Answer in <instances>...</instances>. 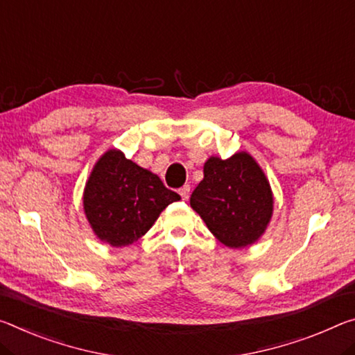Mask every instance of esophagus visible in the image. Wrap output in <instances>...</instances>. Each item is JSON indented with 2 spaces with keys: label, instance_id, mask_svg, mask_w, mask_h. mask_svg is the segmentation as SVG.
Masks as SVG:
<instances>
[{
  "label": "esophagus",
  "instance_id": "1",
  "mask_svg": "<svg viewBox=\"0 0 355 355\" xmlns=\"http://www.w3.org/2000/svg\"><path fill=\"white\" fill-rule=\"evenodd\" d=\"M189 191H191L189 184H184V187H182V188L178 189V193H180V196H182L183 200H187L189 198Z\"/></svg>",
  "mask_w": 355,
  "mask_h": 355
}]
</instances>
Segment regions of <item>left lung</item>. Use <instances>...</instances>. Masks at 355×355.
<instances>
[{
    "label": "left lung",
    "instance_id": "1",
    "mask_svg": "<svg viewBox=\"0 0 355 355\" xmlns=\"http://www.w3.org/2000/svg\"><path fill=\"white\" fill-rule=\"evenodd\" d=\"M189 204L210 232L229 248H245L266 232L273 213L270 183L254 157L240 151L227 159L211 156Z\"/></svg>",
    "mask_w": 355,
    "mask_h": 355
}]
</instances>
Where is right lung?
Returning <instances> with one entry per match:
<instances>
[{"mask_svg": "<svg viewBox=\"0 0 355 355\" xmlns=\"http://www.w3.org/2000/svg\"><path fill=\"white\" fill-rule=\"evenodd\" d=\"M182 198L161 178L120 150H109L94 164L83 191V210L96 237L128 246L153 226L164 208Z\"/></svg>", "mask_w": 355, "mask_h": 355, "instance_id": "right-lung-1", "label": "right lung"}]
</instances>
